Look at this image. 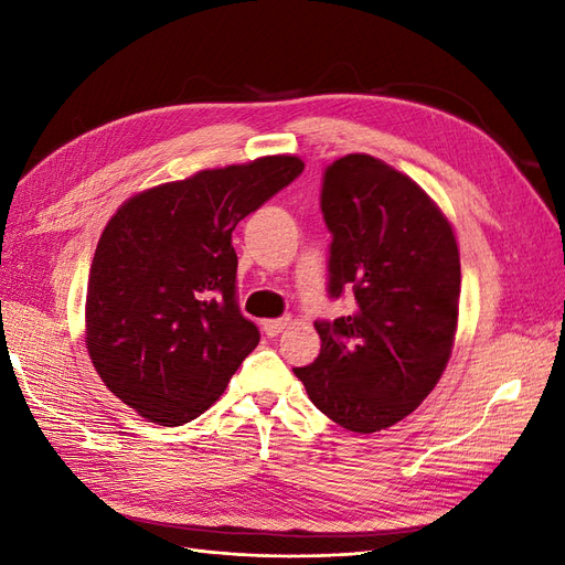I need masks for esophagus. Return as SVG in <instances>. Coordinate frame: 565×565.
Listing matches in <instances>:
<instances>
[{
    "instance_id": "1",
    "label": "esophagus",
    "mask_w": 565,
    "mask_h": 565,
    "mask_svg": "<svg viewBox=\"0 0 565 565\" xmlns=\"http://www.w3.org/2000/svg\"><path fill=\"white\" fill-rule=\"evenodd\" d=\"M289 324V318H276V320H266L264 322V332L268 337H278L285 328Z\"/></svg>"
}]
</instances>
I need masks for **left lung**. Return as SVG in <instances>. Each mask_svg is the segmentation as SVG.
Wrapping results in <instances>:
<instances>
[{
	"mask_svg": "<svg viewBox=\"0 0 565 565\" xmlns=\"http://www.w3.org/2000/svg\"><path fill=\"white\" fill-rule=\"evenodd\" d=\"M320 210L332 233L328 292H351L353 311L316 322L320 355L295 374L322 415L374 434L413 413L448 365L459 249L413 179L361 152L324 169Z\"/></svg>",
	"mask_w": 565,
	"mask_h": 565,
	"instance_id": "obj_1",
	"label": "left lung"
}]
</instances>
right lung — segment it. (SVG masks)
Wrapping results in <instances>:
<instances>
[{
  "mask_svg": "<svg viewBox=\"0 0 565 565\" xmlns=\"http://www.w3.org/2000/svg\"><path fill=\"white\" fill-rule=\"evenodd\" d=\"M301 172L297 156L202 169L129 198L108 221L87 282V351L141 417H200L259 344L237 306L231 237Z\"/></svg>",
  "mask_w": 565,
  "mask_h": 565,
  "instance_id": "right-lung-1",
  "label": "right lung"
}]
</instances>
